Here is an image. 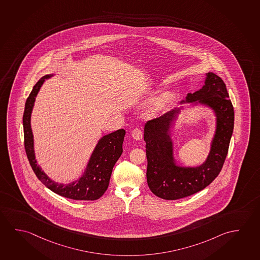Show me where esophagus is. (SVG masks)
Listing matches in <instances>:
<instances>
[{
	"instance_id": "obj_1",
	"label": "esophagus",
	"mask_w": 260,
	"mask_h": 260,
	"mask_svg": "<svg viewBox=\"0 0 260 260\" xmlns=\"http://www.w3.org/2000/svg\"><path fill=\"white\" fill-rule=\"evenodd\" d=\"M132 136L135 140L140 141L143 139L144 134H143V131L141 130L140 128H135L132 131Z\"/></svg>"
}]
</instances>
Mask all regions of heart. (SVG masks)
Returning <instances> with one entry per match:
<instances>
[{
  "label": "heart",
  "mask_w": 260,
  "mask_h": 260,
  "mask_svg": "<svg viewBox=\"0 0 260 260\" xmlns=\"http://www.w3.org/2000/svg\"><path fill=\"white\" fill-rule=\"evenodd\" d=\"M165 103H166V99L165 98H161V99H157L155 103H154V106L157 108H160L162 106H165Z\"/></svg>",
  "instance_id": "heart-1"
}]
</instances>
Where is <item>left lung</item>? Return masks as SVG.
<instances>
[{
    "instance_id": "obj_1",
    "label": "left lung",
    "mask_w": 260,
    "mask_h": 260,
    "mask_svg": "<svg viewBox=\"0 0 260 260\" xmlns=\"http://www.w3.org/2000/svg\"><path fill=\"white\" fill-rule=\"evenodd\" d=\"M229 98L225 83L212 72L207 74L205 84L200 90L187 95L186 102L209 106L217 116L209 156L198 167H180L174 162L169 131L180 109H173L145 124L146 178L150 190L157 197L171 201L185 198L206 188L219 174L234 128V108Z\"/></svg>"
}]
</instances>
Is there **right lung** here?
I'll return each instance as SVG.
<instances>
[{
	"label": "right lung",
	"mask_w": 260,
	"mask_h": 260,
	"mask_svg": "<svg viewBox=\"0 0 260 260\" xmlns=\"http://www.w3.org/2000/svg\"><path fill=\"white\" fill-rule=\"evenodd\" d=\"M51 75H47L36 83L25 103L22 122L25 151L29 165L38 179L55 193L76 201H95L100 198L107 190L113 167L123 153V142L125 131L124 129H119L116 132L103 136L99 140L91 155L86 172L79 181L66 185L51 181L39 167L35 160L33 136L30 128V115L35 98L45 79H49Z\"/></svg>",
	"instance_id": "right-lung-1"
}]
</instances>
